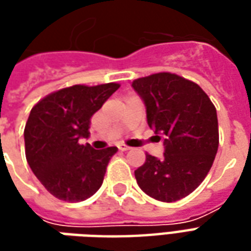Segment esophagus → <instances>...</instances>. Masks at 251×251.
<instances>
[{
    "label": "esophagus",
    "mask_w": 251,
    "mask_h": 251,
    "mask_svg": "<svg viewBox=\"0 0 251 251\" xmlns=\"http://www.w3.org/2000/svg\"><path fill=\"white\" fill-rule=\"evenodd\" d=\"M118 149H120L121 152H126V151H129V149H130V147H127V145H125V144H120V145H118Z\"/></svg>",
    "instance_id": "34e87169"
}]
</instances>
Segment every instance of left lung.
I'll use <instances>...</instances> for the list:
<instances>
[{"mask_svg": "<svg viewBox=\"0 0 251 251\" xmlns=\"http://www.w3.org/2000/svg\"><path fill=\"white\" fill-rule=\"evenodd\" d=\"M131 86L147 106L148 125L165 145L161 160L147 153L134 171L137 184L160 201L183 199L199 187L215 160V106L199 84L171 72L138 77Z\"/></svg>", "mask_w": 251, "mask_h": 251, "instance_id": "left-lung-1", "label": "left lung"}]
</instances>
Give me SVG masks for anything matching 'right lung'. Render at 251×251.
Segmentation results:
<instances>
[{
	"label": "right lung",
	"instance_id": "add662e5",
	"mask_svg": "<svg viewBox=\"0 0 251 251\" xmlns=\"http://www.w3.org/2000/svg\"><path fill=\"white\" fill-rule=\"evenodd\" d=\"M118 88V83L75 84L48 94L30 110L24 129L26 161L57 199L82 201L103 183L107 164L118 149L97 151L79 144V138H87L91 117Z\"/></svg>",
	"mask_w": 251,
	"mask_h": 251
}]
</instances>
